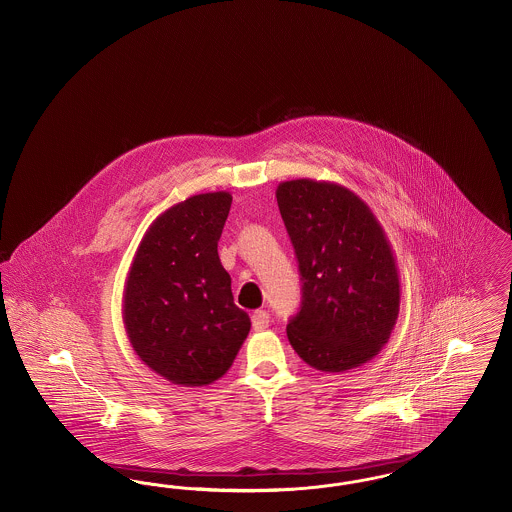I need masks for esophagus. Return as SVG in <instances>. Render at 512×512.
<instances>
[{"label":"esophagus","instance_id":"obj_1","mask_svg":"<svg viewBox=\"0 0 512 512\" xmlns=\"http://www.w3.org/2000/svg\"><path fill=\"white\" fill-rule=\"evenodd\" d=\"M251 322H253V330H265L268 328V324H270V317H268L267 311H255L253 315H251Z\"/></svg>","mask_w":512,"mask_h":512}]
</instances>
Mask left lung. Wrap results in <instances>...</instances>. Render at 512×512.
<instances>
[{
	"label": "left lung",
	"instance_id": "1",
	"mask_svg": "<svg viewBox=\"0 0 512 512\" xmlns=\"http://www.w3.org/2000/svg\"><path fill=\"white\" fill-rule=\"evenodd\" d=\"M276 199L301 276L288 340L322 372L365 365L388 343L399 315V272L386 232L340 184L290 180Z\"/></svg>",
	"mask_w": 512,
	"mask_h": 512
}]
</instances>
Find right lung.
I'll return each mask as SVG.
<instances>
[{
    "instance_id": "right-lung-1",
    "label": "right lung",
    "mask_w": 512,
    "mask_h": 512,
    "mask_svg": "<svg viewBox=\"0 0 512 512\" xmlns=\"http://www.w3.org/2000/svg\"><path fill=\"white\" fill-rule=\"evenodd\" d=\"M228 192L188 197L153 220L124 286L122 320L136 355L178 386H207L232 366L251 320L234 305L219 259Z\"/></svg>"
}]
</instances>
